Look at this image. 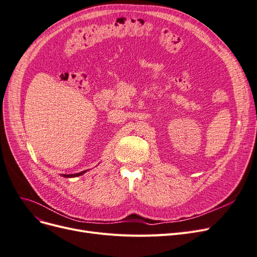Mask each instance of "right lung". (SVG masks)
I'll return each instance as SVG.
<instances>
[{
    "instance_id": "right-lung-1",
    "label": "right lung",
    "mask_w": 257,
    "mask_h": 257,
    "mask_svg": "<svg viewBox=\"0 0 257 257\" xmlns=\"http://www.w3.org/2000/svg\"><path fill=\"white\" fill-rule=\"evenodd\" d=\"M88 170H85V171H82V172H79V173H74V174H62L63 177H67V178H70V177H76V176H81L83 175L84 173H86Z\"/></svg>"
}]
</instances>
